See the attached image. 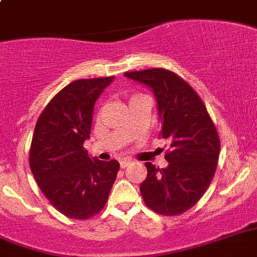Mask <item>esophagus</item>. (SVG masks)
<instances>
[{"label":"esophagus","mask_w":257,"mask_h":257,"mask_svg":"<svg viewBox=\"0 0 257 257\" xmlns=\"http://www.w3.org/2000/svg\"><path fill=\"white\" fill-rule=\"evenodd\" d=\"M131 164H133V161H131V160H122V161L119 162V165L122 169L127 168V166L131 165Z\"/></svg>","instance_id":"esophagus-1"}]
</instances>
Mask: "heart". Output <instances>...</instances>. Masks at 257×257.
<instances>
[{
	"label": "heart",
	"mask_w": 257,
	"mask_h": 257,
	"mask_svg": "<svg viewBox=\"0 0 257 257\" xmlns=\"http://www.w3.org/2000/svg\"><path fill=\"white\" fill-rule=\"evenodd\" d=\"M139 100H148V98H147L146 96L140 95V93H135V95H131L130 97H128V102H130V104H133V102L135 101H139Z\"/></svg>",
	"instance_id": "b5f03b06"
}]
</instances>
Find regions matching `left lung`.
Segmentation results:
<instances>
[{
  "instance_id": "left-lung-1",
  "label": "left lung",
  "mask_w": 257,
  "mask_h": 257,
  "mask_svg": "<svg viewBox=\"0 0 257 257\" xmlns=\"http://www.w3.org/2000/svg\"><path fill=\"white\" fill-rule=\"evenodd\" d=\"M124 75L153 91L160 137L169 146L168 168L146 162L148 174L140 185L144 203L162 216L185 213L200 200L216 173L220 156L216 126L199 95L175 72L156 67Z\"/></svg>"
}]
</instances>
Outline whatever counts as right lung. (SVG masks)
<instances>
[{
	"label": "right lung",
	"instance_id": "add662e5",
	"mask_svg": "<svg viewBox=\"0 0 257 257\" xmlns=\"http://www.w3.org/2000/svg\"><path fill=\"white\" fill-rule=\"evenodd\" d=\"M114 76L79 79L61 89L35 126L30 168L41 192L58 212L87 220L101 212L119 162L91 159L84 150L96 100Z\"/></svg>",
	"mask_w": 257,
	"mask_h": 257
}]
</instances>
